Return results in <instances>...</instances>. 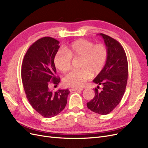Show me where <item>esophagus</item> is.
Wrapping results in <instances>:
<instances>
[{"label":"esophagus","mask_w":148,"mask_h":148,"mask_svg":"<svg viewBox=\"0 0 148 148\" xmlns=\"http://www.w3.org/2000/svg\"><path fill=\"white\" fill-rule=\"evenodd\" d=\"M83 88H71L70 91H82Z\"/></svg>","instance_id":"1"}]
</instances>
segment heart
Returning a JSON list of instances; mask_svg holds the SVG:
<instances>
[{
	"instance_id": "b5f03b06",
	"label": "heart",
	"mask_w": 148,
	"mask_h": 148,
	"mask_svg": "<svg viewBox=\"0 0 148 148\" xmlns=\"http://www.w3.org/2000/svg\"><path fill=\"white\" fill-rule=\"evenodd\" d=\"M108 49L104 44H95L87 39H78L70 43L65 50L58 51L53 63L62 73L67 72L71 65V59L81 58L78 70L71 71L64 78L66 86L79 88L91 77L99 74L107 63Z\"/></svg>"
}]
</instances>
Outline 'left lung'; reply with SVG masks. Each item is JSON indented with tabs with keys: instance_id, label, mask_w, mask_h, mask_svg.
<instances>
[{
	"instance_id": "left-lung-1",
	"label": "left lung",
	"mask_w": 148,
	"mask_h": 148,
	"mask_svg": "<svg viewBox=\"0 0 148 148\" xmlns=\"http://www.w3.org/2000/svg\"><path fill=\"white\" fill-rule=\"evenodd\" d=\"M104 39L108 49V59L104 69L98 74L93 82L98 84L95 89V96L87 102V107L94 112L101 115L110 113L119 105L125 93L128 79V61L122 45L114 38L104 34ZM99 85L103 86L98 91Z\"/></svg>"
}]
</instances>
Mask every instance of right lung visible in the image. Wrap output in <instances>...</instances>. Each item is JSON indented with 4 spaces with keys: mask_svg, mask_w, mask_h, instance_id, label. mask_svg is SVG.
I'll list each match as a JSON object with an SVG mask.
<instances>
[{
    "mask_svg": "<svg viewBox=\"0 0 148 148\" xmlns=\"http://www.w3.org/2000/svg\"><path fill=\"white\" fill-rule=\"evenodd\" d=\"M59 44L51 37L38 39L28 49L21 66L26 97L33 108L46 118L54 117L64 109L70 93L68 89L52 92L49 88L51 83L57 86L60 82L53 63Z\"/></svg>",
    "mask_w": 148,
    "mask_h": 148,
    "instance_id": "1",
    "label": "right lung"
}]
</instances>
